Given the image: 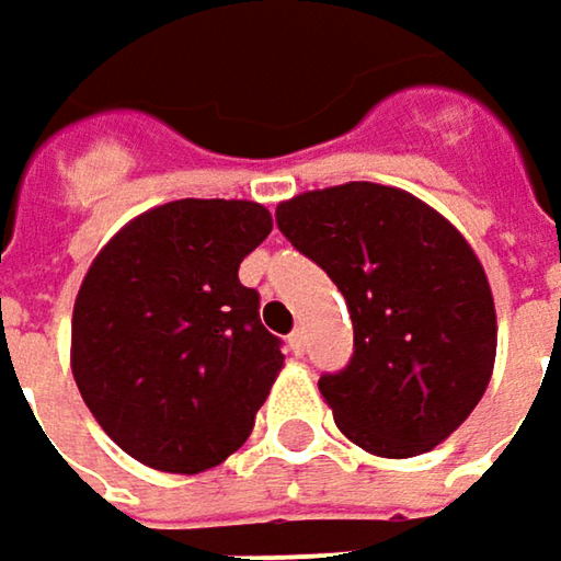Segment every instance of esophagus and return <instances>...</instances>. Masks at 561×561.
<instances>
[{"instance_id": "34e87169", "label": "esophagus", "mask_w": 561, "mask_h": 561, "mask_svg": "<svg viewBox=\"0 0 561 561\" xmlns=\"http://www.w3.org/2000/svg\"><path fill=\"white\" fill-rule=\"evenodd\" d=\"M288 350H291L295 356H301V353H305V331L288 333Z\"/></svg>"}]
</instances>
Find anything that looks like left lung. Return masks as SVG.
<instances>
[{"label":"left lung","mask_w":561,"mask_h":561,"mask_svg":"<svg viewBox=\"0 0 561 561\" xmlns=\"http://www.w3.org/2000/svg\"><path fill=\"white\" fill-rule=\"evenodd\" d=\"M276 225L350 308L353 359L318 382L340 433L385 459L443 443L482 401L497 350L491 285L466 237L379 182L301 192Z\"/></svg>","instance_id":"obj_1"}]
</instances>
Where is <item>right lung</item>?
I'll use <instances>...</instances> for the list:
<instances>
[{
  "instance_id": "right-lung-1",
  "label": "right lung",
  "mask_w": 561,
  "mask_h": 561,
  "mask_svg": "<svg viewBox=\"0 0 561 561\" xmlns=\"http://www.w3.org/2000/svg\"><path fill=\"white\" fill-rule=\"evenodd\" d=\"M270 230L256 202L179 198L137 215L92 260L73 305V379L137 462L195 476L253 431L285 356L237 270Z\"/></svg>"
}]
</instances>
